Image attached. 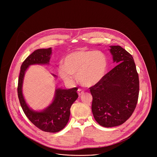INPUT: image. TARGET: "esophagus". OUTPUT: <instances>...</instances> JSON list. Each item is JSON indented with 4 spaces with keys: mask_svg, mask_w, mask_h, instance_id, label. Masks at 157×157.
I'll use <instances>...</instances> for the list:
<instances>
[{
    "mask_svg": "<svg viewBox=\"0 0 157 157\" xmlns=\"http://www.w3.org/2000/svg\"><path fill=\"white\" fill-rule=\"evenodd\" d=\"M78 93L79 96H81V95H82L84 93V91L82 90V89L79 88V89H78Z\"/></svg>",
    "mask_w": 157,
    "mask_h": 157,
    "instance_id": "1",
    "label": "esophagus"
}]
</instances>
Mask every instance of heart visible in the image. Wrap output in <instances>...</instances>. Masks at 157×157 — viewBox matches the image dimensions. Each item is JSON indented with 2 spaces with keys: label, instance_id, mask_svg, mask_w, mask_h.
Wrapping results in <instances>:
<instances>
[{
  "label": "heart",
  "instance_id": "b5f03b06",
  "mask_svg": "<svg viewBox=\"0 0 157 157\" xmlns=\"http://www.w3.org/2000/svg\"><path fill=\"white\" fill-rule=\"evenodd\" d=\"M107 64V58L102 52L82 49L67 54L63 58V64L59 65L58 72L66 82H72L76 74L81 85L90 87L102 79Z\"/></svg>",
  "mask_w": 157,
  "mask_h": 157
}]
</instances>
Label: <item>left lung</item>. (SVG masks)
Listing matches in <instances>:
<instances>
[{
  "mask_svg": "<svg viewBox=\"0 0 157 157\" xmlns=\"http://www.w3.org/2000/svg\"><path fill=\"white\" fill-rule=\"evenodd\" d=\"M113 61L118 64L91 87L92 112L101 126L124 123L133 114L139 98V79L132 56L121 46H110Z\"/></svg>",
  "mask_w": 157,
  "mask_h": 157,
  "instance_id": "8db88e82",
  "label": "left lung"
}]
</instances>
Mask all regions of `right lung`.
<instances>
[{"label": "right lung", "mask_w": 157, "mask_h": 157, "mask_svg": "<svg viewBox=\"0 0 157 157\" xmlns=\"http://www.w3.org/2000/svg\"><path fill=\"white\" fill-rule=\"evenodd\" d=\"M52 52L51 48L38 49L25 59L20 68L17 93L21 107L31 122L44 132L55 133L61 130L68 122L70 116V108L78 98V88L56 89L52 103L41 112L34 111L29 108L22 94L24 77L29 66L35 64H49ZM53 76H56L54 75Z\"/></svg>", "instance_id": "1"}]
</instances>
